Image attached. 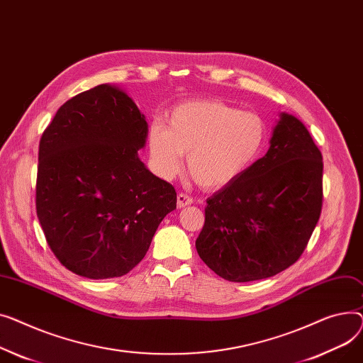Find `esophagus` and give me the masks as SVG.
<instances>
[{
    "instance_id": "obj_1",
    "label": "esophagus",
    "mask_w": 363,
    "mask_h": 363,
    "mask_svg": "<svg viewBox=\"0 0 363 363\" xmlns=\"http://www.w3.org/2000/svg\"><path fill=\"white\" fill-rule=\"evenodd\" d=\"M194 203V199H191L190 196L184 195V194H179L177 195V206L179 208H184V206H189Z\"/></svg>"
}]
</instances>
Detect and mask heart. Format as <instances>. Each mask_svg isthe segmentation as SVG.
<instances>
[{
    "label": "heart",
    "mask_w": 363,
    "mask_h": 363,
    "mask_svg": "<svg viewBox=\"0 0 363 363\" xmlns=\"http://www.w3.org/2000/svg\"><path fill=\"white\" fill-rule=\"evenodd\" d=\"M267 140L268 127L261 116L212 99L176 105L167 129L155 123L147 132L149 155L160 176L174 177L182 155H187L190 176L205 189H221L240 179L261 158Z\"/></svg>",
    "instance_id": "heart-1"
}]
</instances>
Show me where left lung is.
Wrapping results in <instances>:
<instances>
[{
    "mask_svg": "<svg viewBox=\"0 0 363 363\" xmlns=\"http://www.w3.org/2000/svg\"><path fill=\"white\" fill-rule=\"evenodd\" d=\"M323 155L305 124L281 113L268 152L206 199L201 259L224 280H262L303 253L323 208Z\"/></svg>",
    "mask_w": 363,
    "mask_h": 363,
    "instance_id": "left-lung-1",
    "label": "left lung"
}]
</instances>
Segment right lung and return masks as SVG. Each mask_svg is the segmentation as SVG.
I'll use <instances>...</instances> for the list:
<instances>
[{
	"label": "right lung",
	"mask_w": 363,
	"mask_h": 363,
	"mask_svg": "<svg viewBox=\"0 0 363 363\" xmlns=\"http://www.w3.org/2000/svg\"><path fill=\"white\" fill-rule=\"evenodd\" d=\"M146 138L145 116L113 84L69 99L42 135L36 214L72 272L104 280L132 271L176 209L174 187L139 158Z\"/></svg>",
	"instance_id": "1"
}]
</instances>
